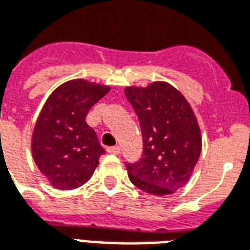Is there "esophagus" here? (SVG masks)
<instances>
[{"label":"esophagus","mask_w":250,"mask_h":250,"mask_svg":"<svg viewBox=\"0 0 250 250\" xmlns=\"http://www.w3.org/2000/svg\"><path fill=\"white\" fill-rule=\"evenodd\" d=\"M107 151L109 154H115V155H118L120 152V147L119 146H112V147H107Z\"/></svg>","instance_id":"1"}]
</instances>
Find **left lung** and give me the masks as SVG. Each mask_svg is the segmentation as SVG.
<instances>
[{
  "label": "left lung",
  "instance_id": "8db88e82",
  "mask_svg": "<svg viewBox=\"0 0 250 250\" xmlns=\"http://www.w3.org/2000/svg\"><path fill=\"white\" fill-rule=\"evenodd\" d=\"M125 98L138 115L143 154L125 163L128 178L152 195H167L184 188L201 154V132L184 95L167 83L146 88L127 87Z\"/></svg>",
  "mask_w": 250,
  "mask_h": 250
}]
</instances>
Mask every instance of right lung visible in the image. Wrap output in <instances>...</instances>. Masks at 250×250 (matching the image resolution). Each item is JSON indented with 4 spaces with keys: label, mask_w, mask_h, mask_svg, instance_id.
<instances>
[{
    "label": "right lung",
    "mask_w": 250,
    "mask_h": 250,
    "mask_svg": "<svg viewBox=\"0 0 250 250\" xmlns=\"http://www.w3.org/2000/svg\"><path fill=\"white\" fill-rule=\"evenodd\" d=\"M109 87L71 80L56 88L41 109L32 138L37 167L53 188L72 190L92 177L104 154L85 116Z\"/></svg>",
    "instance_id": "obj_1"
}]
</instances>
